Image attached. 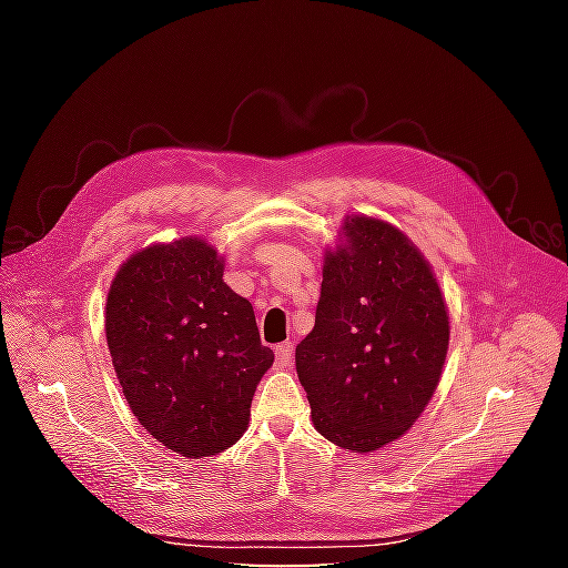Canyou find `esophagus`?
<instances>
[{
  "label": "esophagus",
  "mask_w": 568,
  "mask_h": 568,
  "mask_svg": "<svg viewBox=\"0 0 568 568\" xmlns=\"http://www.w3.org/2000/svg\"><path fill=\"white\" fill-rule=\"evenodd\" d=\"M274 355H277V367H288L291 357H294V346H291V343H280Z\"/></svg>",
  "instance_id": "obj_1"
}]
</instances>
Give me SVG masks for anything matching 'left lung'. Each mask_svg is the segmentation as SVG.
Wrapping results in <instances>:
<instances>
[{
    "label": "left lung",
    "mask_w": 568,
    "mask_h": 568,
    "mask_svg": "<svg viewBox=\"0 0 568 568\" xmlns=\"http://www.w3.org/2000/svg\"><path fill=\"white\" fill-rule=\"evenodd\" d=\"M448 341V305L419 248L384 220H343L315 326L296 346L317 432L353 453L400 438L432 400Z\"/></svg>",
    "instance_id": "left-lung-1"
}]
</instances>
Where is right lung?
Returning a JSON list of instances; mask_svg holds the SVG:
<instances>
[{
    "label": "right lung",
    "instance_id": "1",
    "mask_svg": "<svg viewBox=\"0 0 568 568\" xmlns=\"http://www.w3.org/2000/svg\"><path fill=\"white\" fill-rule=\"evenodd\" d=\"M222 272L225 257L184 236L132 253L106 298V343L132 415L189 459L244 436L255 386L274 363L253 305Z\"/></svg>",
    "mask_w": 568,
    "mask_h": 568
}]
</instances>
